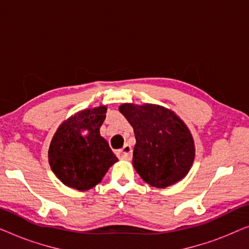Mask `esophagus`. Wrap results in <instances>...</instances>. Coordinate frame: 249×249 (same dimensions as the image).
<instances>
[{
    "instance_id": "obj_1",
    "label": "esophagus",
    "mask_w": 249,
    "mask_h": 249,
    "mask_svg": "<svg viewBox=\"0 0 249 249\" xmlns=\"http://www.w3.org/2000/svg\"><path fill=\"white\" fill-rule=\"evenodd\" d=\"M117 154H118L119 158H121L124 160H130L131 156H132L131 146L130 145H124V148L117 152Z\"/></svg>"
}]
</instances>
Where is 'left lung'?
<instances>
[{
  "label": "left lung",
  "instance_id": "8db88e82",
  "mask_svg": "<svg viewBox=\"0 0 249 249\" xmlns=\"http://www.w3.org/2000/svg\"><path fill=\"white\" fill-rule=\"evenodd\" d=\"M119 111L134 128L132 165L145 182L165 188L188 175L195 160V142L175 112L148 103H124Z\"/></svg>",
  "mask_w": 249,
  "mask_h": 249
}]
</instances>
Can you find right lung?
Listing matches in <instances>:
<instances>
[{"mask_svg": "<svg viewBox=\"0 0 249 249\" xmlns=\"http://www.w3.org/2000/svg\"><path fill=\"white\" fill-rule=\"evenodd\" d=\"M105 105L85 108L59 125L49 149V162L63 185L79 192L100 183L118 162L100 128L105 120Z\"/></svg>", "mask_w": 249, "mask_h": 249, "instance_id": "right-lung-1", "label": "right lung"}]
</instances>
